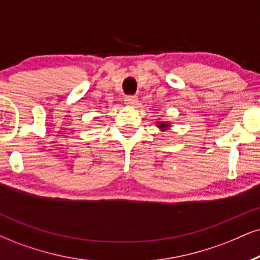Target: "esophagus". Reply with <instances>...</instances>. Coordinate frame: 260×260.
<instances>
[{"mask_svg":"<svg viewBox=\"0 0 260 260\" xmlns=\"http://www.w3.org/2000/svg\"><path fill=\"white\" fill-rule=\"evenodd\" d=\"M137 102H139V99H137V96L135 95L126 96V98H125V104L129 106H135L137 105Z\"/></svg>","mask_w":260,"mask_h":260,"instance_id":"esophagus-1","label":"esophagus"}]
</instances>
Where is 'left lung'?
Listing matches in <instances>:
<instances>
[{
    "instance_id": "obj_1",
    "label": "left lung",
    "mask_w": 260,
    "mask_h": 260,
    "mask_svg": "<svg viewBox=\"0 0 260 260\" xmlns=\"http://www.w3.org/2000/svg\"><path fill=\"white\" fill-rule=\"evenodd\" d=\"M158 127L159 129H161L162 131L168 130L170 127V124L169 123H164V121H160V123H158Z\"/></svg>"
}]
</instances>
